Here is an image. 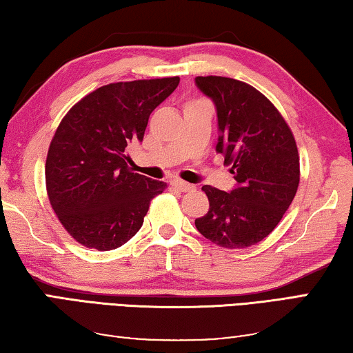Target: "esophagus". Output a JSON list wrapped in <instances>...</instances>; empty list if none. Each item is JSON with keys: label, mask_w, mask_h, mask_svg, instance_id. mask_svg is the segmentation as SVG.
<instances>
[{"label": "esophagus", "mask_w": 353, "mask_h": 353, "mask_svg": "<svg viewBox=\"0 0 353 353\" xmlns=\"http://www.w3.org/2000/svg\"><path fill=\"white\" fill-rule=\"evenodd\" d=\"M172 188L176 189V190H180V192H189V190H194L195 189L194 184L186 183V181H183V180H173L172 181Z\"/></svg>", "instance_id": "34e87169"}]
</instances>
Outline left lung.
<instances>
[{"mask_svg":"<svg viewBox=\"0 0 353 353\" xmlns=\"http://www.w3.org/2000/svg\"><path fill=\"white\" fill-rule=\"evenodd\" d=\"M214 101L216 150L238 183L225 192L203 186L210 211L195 219L206 239L223 248H245L268 238L296 197L300 159L296 139L274 103L253 85L225 77H197Z\"/></svg>","mask_w":353,"mask_h":353,"instance_id":"1","label":"left lung"}]
</instances>
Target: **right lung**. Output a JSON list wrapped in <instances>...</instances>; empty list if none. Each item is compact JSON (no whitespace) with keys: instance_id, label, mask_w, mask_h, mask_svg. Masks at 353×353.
Listing matches in <instances>:
<instances>
[{"instance_id":"right-lung-1","label":"right lung","mask_w":353,"mask_h":353,"mask_svg":"<svg viewBox=\"0 0 353 353\" xmlns=\"http://www.w3.org/2000/svg\"><path fill=\"white\" fill-rule=\"evenodd\" d=\"M178 83V77L111 83L63 115L46 154V195L81 245L100 252L123 245L142 227L150 201L167 188L132 172L126 147L142 141L150 114Z\"/></svg>"}]
</instances>
